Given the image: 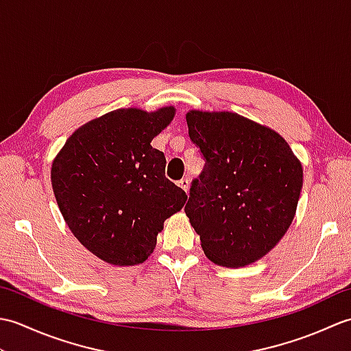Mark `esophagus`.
<instances>
[{"instance_id": "esophagus-1", "label": "esophagus", "mask_w": 351, "mask_h": 351, "mask_svg": "<svg viewBox=\"0 0 351 351\" xmlns=\"http://www.w3.org/2000/svg\"><path fill=\"white\" fill-rule=\"evenodd\" d=\"M178 185H180V187H181L185 193H187V191H189V187H190V181L187 180V178H182L181 181H178Z\"/></svg>"}]
</instances>
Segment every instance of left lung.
I'll list each match as a JSON object with an SVG mask.
<instances>
[{
    "label": "left lung",
    "instance_id": "left-lung-1",
    "mask_svg": "<svg viewBox=\"0 0 351 351\" xmlns=\"http://www.w3.org/2000/svg\"><path fill=\"white\" fill-rule=\"evenodd\" d=\"M185 119L206 161L185 205L204 253L223 267L256 263L294 220L302 162L279 132L244 116L190 110Z\"/></svg>",
    "mask_w": 351,
    "mask_h": 351
}]
</instances>
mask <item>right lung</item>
<instances>
[{
    "label": "right lung",
    "instance_id": "1",
    "mask_svg": "<svg viewBox=\"0 0 351 351\" xmlns=\"http://www.w3.org/2000/svg\"><path fill=\"white\" fill-rule=\"evenodd\" d=\"M175 114L173 106L110 111L80 126L52 161V191L66 225L104 263H145L164 221L187 200L164 175V154L151 146Z\"/></svg>",
    "mask_w": 351,
    "mask_h": 351
}]
</instances>
